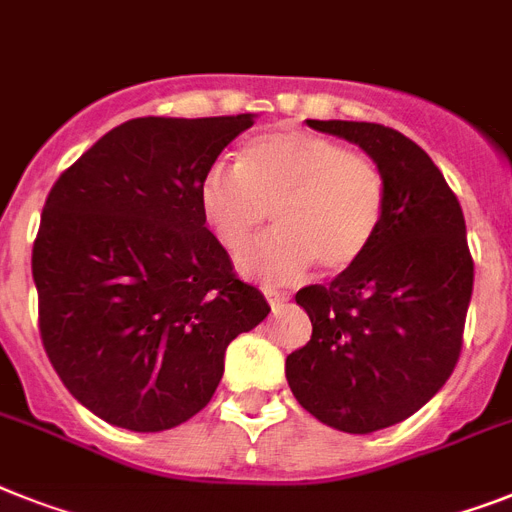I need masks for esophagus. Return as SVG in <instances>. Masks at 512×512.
I'll return each mask as SVG.
<instances>
[{"mask_svg":"<svg viewBox=\"0 0 512 512\" xmlns=\"http://www.w3.org/2000/svg\"><path fill=\"white\" fill-rule=\"evenodd\" d=\"M264 295H266V301H269V306H272V308H280V306H285L287 301H290V295L282 293V290H274V287H264Z\"/></svg>","mask_w":512,"mask_h":512,"instance_id":"1","label":"esophagus"}]
</instances>
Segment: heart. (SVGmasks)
Instances as JSON below:
<instances>
[{"instance_id": "heart-1", "label": "heart", "mask_w": 512, "mask_h": 512, "mask_svg": "<svg viewBox=\"0 0 512 512\" xmlns=\"http://www.w3.org/2000/svg\"><path fill=\"white\" fill-rule=\"evenodd\" d=\"M198 206L235 261L246 256L272 211L280 230L246 266L266 280L293 282L316 261L337 274L366 259L387 217V180L363 151L308 130H280L248 141L238 167L211 164L198 183Z\"/></svg>"}]
</instances>
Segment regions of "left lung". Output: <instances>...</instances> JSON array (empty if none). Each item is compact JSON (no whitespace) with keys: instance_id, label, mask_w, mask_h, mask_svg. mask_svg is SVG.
Listing matches in <instances>:
<instances>
[{"instance_id":"8db88e82","label":"left lung","mask_w":512,"mask_h":512,"mask_svg":"<svg viewBox=\"0 0 512 512\" xmlns=\"http://www.w3.org/2000/svg\"><path fill=\"white\" fill-rule=\"evenodd\" d=\"M382 167L387 217L358 266L295 293L311 340L285 361L295 400L322 424L369 434L426 405L463 348L474 259L466 219L421 146L377 122L308 120Z\"/></svg>"}]
</instances>
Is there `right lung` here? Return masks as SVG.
I'll return each instance as SVG.
<instances>
[{
	"mask_svg": "<svg viewBox=\"0 0 512 512\" xmlns=\"http://www.w3.org/2000/svg\"><path fill=\"white\" fill-rule=\"evenodd\" d=\"M238 117H135L70 164L46 196L33 282L54 371L88 411L164 432L217 390L225 350L269 314L206 227L198 183Z\"/></svg>",
	"mask_w": 512,
	"mask_h": 512,
	"instance_id": "1",
	"label": "right lung"
}]
</instances>
